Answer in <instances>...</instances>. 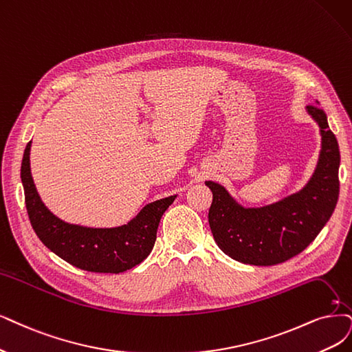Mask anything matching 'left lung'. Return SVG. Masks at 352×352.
Instances as JSON below:
<instances>
[{
	"mask_svg": "<svg viewBox=\"0 0 352 352\" xmlns=\"http://www.w3.org/2000/svg\"><path fill=\"white\" fill-rule=\"evenodd\" d=\"M320 127L322 149L314 177L303 190L284 200L246 209L213 181L209 225L217 246L230 258L251 265H276L305 251L331 219L340 196V146L327 114L307 106Z\"/></svg>",
	"mask_w": 352,
	"mask_h": 352,
	"instance_id": "left-lung-1",
	"label": "left lung"
}]
</instances>
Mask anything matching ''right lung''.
Listing matches in <instances>:
<instances>
[{
    "mask_svg": "<svg viewBox=\"0 0 352 352\" xmlns=\"http://www.w3.org/2000/svg\"><path fill=\"white\" fill-rule=\"evenodd\" d=\"M30 146L32 142L25 146L21 162L25 207L36 235L52 252L76 268L111 274L136 267L151 254L160 220L175 196L149 203L133 220L119 228L67 223L50 213L38 197L30 173Z\"/></svg>",
    "mask_w": 352,
    "mask_h": 352,
    "instance_id": "add662e5",
    "label": "right lung"
}]
</instances>
